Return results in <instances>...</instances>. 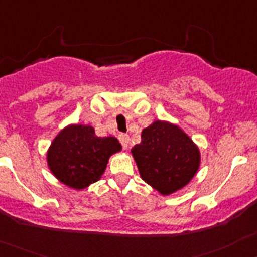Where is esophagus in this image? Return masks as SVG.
I'll use <instances>...</instances> for the list:
<instances>
[{
	"instance_id": "34e87169",
	"label": "esophagus",
	"mask_w": 257,
	"mask_h": 257,
	"mask_svg": "<svg viewBox=\"0 0 257 257\" xmlns=\"http://www.w3.org/2000/svg\"><path fill=\"white\" fill-rule=\"evenodd\" d=\"M118 139H119V143L122 144V147L123 148L128 147V144H130V138H128L127 134H119Z\"/></svg>"
}]
</instances>
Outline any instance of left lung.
I'll return each mask as SVG.
<instances>
[{
  "label": "left lung",
  "instance_id": "obj_1",
  "mask_svg": "<svg viewBox=\"0 0 257 257\" xmlns=\"http://www.w3.org/2000/svg\"><path fill=\"white\" fill-rule=\"evenodd\" d=\"M141 178L162 195L185 187L200 167V150L180 127L154 121L131 149Z\"/></svg>",
  "mask_w": 257,
  "mask_h": 257
}]
</instances>
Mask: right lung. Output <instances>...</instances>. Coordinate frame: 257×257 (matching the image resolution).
Wrapping results in <instances>:
<instances>
[{"mask_svg": "<svg viewBox=\"0 0 257 257\" xmlns=\"http://www.w3.org/2000/svg\"><path fill=\"white\" fill-rule=\"evenodd\" d=\"M121 149L113 136L99 138L89 124H70L52 141L47 163L60 182L82 190L102 177L110 155Z\"/></svg>", "mask_w": 257, "mask_h": 257, "instance_id": "obj_1", "label": "right lung"}]
</instances>
